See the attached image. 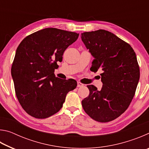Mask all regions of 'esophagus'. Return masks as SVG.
<instances>
[{"label": "esophagus", "instance_id": "obj_1", "mask_svg": "<svg viewBox=\"0 0 149 149\" xmlns=\"http://www.w3.org/2000/svg\"><path fill=\"white\" fill-rule=\"evenodd\" d=\"M84 85L81 84V83H80L79 81L77 82V87H84Z\"/></svg>", "mask_w": 149, "mask_h": 149}]
</instances>
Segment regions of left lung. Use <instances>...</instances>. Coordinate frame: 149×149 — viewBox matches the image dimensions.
<instances>
[{
	"label": "left lung",
	"instance_id": "left-lung-1",
	"mask_svg": "<svg viewBox=\"0 0 149 149\" xmlns=\"http://www.w3.org/2000/svg\"><path fill=\"white\" fill-rule=\"evenodd\" d=\"M81 38L94 58L91 70L102 71L100 91L87 85L89 95L81 101L85 112L95 121L115 120L129 107L140 77L135 52L127 42L104 29L84 32Z\"/></svg>",
	"mask_w": 149,
	"mask_h": 149
}]
</instances>
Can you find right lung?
I'll return each instance as SVG.
<instances>
[{"instance_id": "obj_1", "label": "right lung", "mask_w": 149, "mask_h": 149, "mask_svg": "<svg viewBox=\"0 0 149 149\" xmlns=\"http://www.w3.org/2000/svg\"><path fill=\"white\" fill-rule=\"evenodd\" d=\"M79 33L56 28L39 30L17 48L11 74L20 104L27 114L44 119L61 109L67 93L77 87L74 79L55 76L65 50Z\"/></svg>"}]
</instances>
